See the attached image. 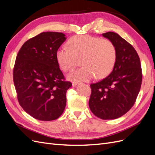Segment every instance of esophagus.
<instances>
[{
  "mask_svg": "<svg viewBox=\"0 0 155 155\" xmlns=\"http://www.w3.org/2000/svg\"><path fill=\"white\" fill-rule=\"evenodd\" d=\"M80 85H81V83H76V82H74V83H72L73 87H78V86H79Z\"/></svg>",
  "mask_w": 155,
  "mask_h": 155,
  "instance_id": "34e87169",
  "label": "esophagus"
}]
</instances>
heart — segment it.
Segmentation results:
<instances>
[{
  "label": "heart",
  "instance_id": "heart-1",
  "mask_svg": "<svg viewBox=\"0 0 155 155\" xmlns=\"http://www.w3.org/2000/svg\"><path fill=\"white\" fill-rule=\"evenodd\" d=\"M56 51L55 57L63 71L74 68L80 63L83 67L72 70L68 78L75 81H86L96 76L107 77L113 69L117 50L112 41L90 35L74 36Z\"/></svg>",
  "mask_w": 155,
  "mask_h": 155
}]
</instances>
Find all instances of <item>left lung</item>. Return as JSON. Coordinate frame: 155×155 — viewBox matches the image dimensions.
I'll use <instances>...</instances> for the list:
<instances>
[{
	"label": "left lung",
	"mask_w": 155,
	"mask_h": 155,
	"mask_svg": "<svg viewBox=\"0 0 155 155\" xmlns=\"http://www.w3.org/2000/svg\"><path fill=\"white\" fill-rule=\"evenodd\" d=\"M102 35L115 45L117 58L109 76L90 85L88 105L97 118L113 120L124 115L134 105L142 85V67L137 51L127 41L114 32Z\"/></svg>",
	"instance_id": "obj_1"
}]
</instances>
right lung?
Returning a JSON list of instances; mask_svg holds the SVG:
<instances>
[{
  "mask_svg": "<svg viewBox=\"0 0 155 155\" xmlns=\"http://www.w3.org/2000/svg\"><path fill=\"white\" fill-rule=\"evenodd\" d=\"M66 39L61 32H42L26 41L17 55L13 75L17 99L37 120L58 119L66 106L72 83L65 81L55 57Z\"/></svg>",
  "mask_w": 155,
  "mask_h": 155,
  "instance_id": "add662e5",
  "label": "right lung"
}]
</instances>
